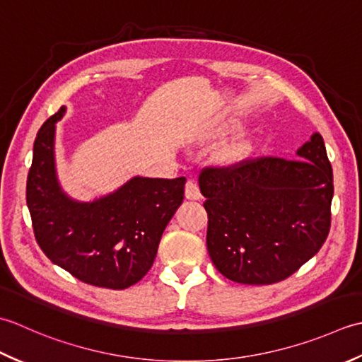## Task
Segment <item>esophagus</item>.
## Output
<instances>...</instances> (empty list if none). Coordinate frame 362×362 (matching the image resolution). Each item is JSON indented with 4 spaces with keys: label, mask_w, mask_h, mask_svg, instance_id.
Segmentation results:
<instances>
[{
    "label": "esophagus",
    "mask_w": 362,
    "mask_h": 362,
    "mask_svg": "<svg viewBox=\"0 0 362 362\" xmlns=\"http://www.w3.org/2000/svg\"><path fill=\"white\" fill-rule=\"evenodd\" d=\"M184 194H186L187 200H200L202 198L200 187H198V184L192 180L186 182V190H184Z\"/></svg>",
    "instance_id": "esophagus-1"
}]
</instances>
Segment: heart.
<instances>
[{
	"mask_svg": "<svg viewBox=\"0 0 362 362\" xmlns=\"http://www.w3.org/2000/svg\"><path fill=\"white\" fill-rule=\"evenodd\" d=\"M234 124H225V127L218 128L216 131L217 137H222L230 134L231 131H234ZM250 151H252V142H250L248 137H239L238 140H234L233 144L226 145L225 148L220 153V160L223 164H235V162H240L242 159H245Z\"/></svg>",
	"mask_w": 362,
	"mask_h": 362,
	"instance_id": "obj_1",
	"label": "heart"
}]
</instances>
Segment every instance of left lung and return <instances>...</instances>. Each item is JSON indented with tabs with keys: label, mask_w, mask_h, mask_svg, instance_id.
I'll use <instances>...</instances> for the list:
<instances>
[{
	"label": "left lung",
	"mask_w": 362,
	"mask_h": 362,
	"mask_svg": "<svg viewBox=\"0 0 362 362\" xmlns=\"http://www.w3.org/2000/svg\"><path fill=\"white\" fill-rule=\"evenodd\" d=\"M198 184L209 218V256L231 281H281L327 240L334 187L319 132L300 146L297 159L259 158L208 167Z\"/></svg>",
	"instance_id": "8db88e82"
}]
</instances>
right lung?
Returning a JSON list of instances; mask_svg holds the SVG:
<instances>
[{
  "label": "right lung",
  "mask_w": 362,
  "mask_h": 362,
  "mask_svg": "<svg viewBox=\"0 0 362 362\" xmlns=\"http://www.w3.org/2000/svg\"><path fill=\"white\" fill-rule=\"evenodd\" d=\"M65 110L49 117L34 140L26 203L35 240L51 262L83 283L127 289L151 269L186 178L132 176L92 202L71 198L59 184L54 158L56 123Z\"/></svg>",
  "instance_id": "obj_1"
}]
</instances>
